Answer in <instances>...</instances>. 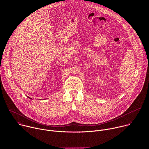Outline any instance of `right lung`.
I'll use <instances>...</instances> for the list:
<instances>
[{
    "mask_svg": "<svg viewBox=\"0 0 149 149\" xmlns=\"http://www.w3.org/2000/svg\"><path fill=\"white\" fill-rule=\"evenodd\" d=\"M28 98H29V97H28ZM31 99H32V98H31Z\"/></svg>",
    "mask_w": 149,
    "mask_h": 149,
    "instance_id": "obj_1",
    "label": "right lung"
}]
</instances>
